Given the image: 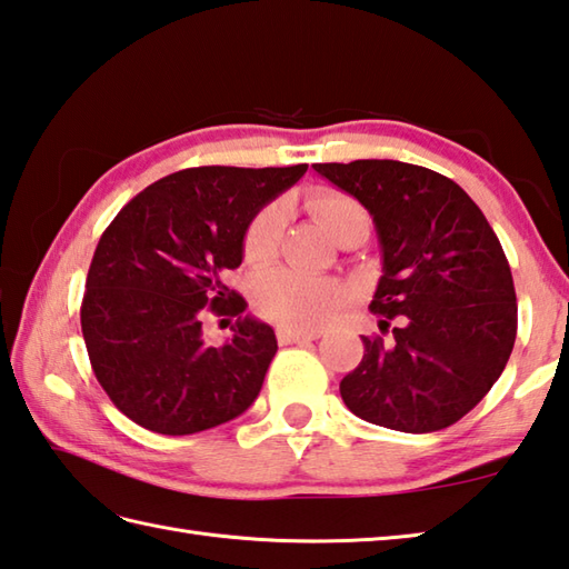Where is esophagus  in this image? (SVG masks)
Wrapping results in <instances>:
<instances>
[{
    "instance_id": "esophagus-1",
    "label": "esophagus",
    "mask_w": 569,
    "mask_h": 569,
    "mask_svg": "<svg viewBox=\"0 0 569 569\" xmlns=\"http://www.w3.org/2000/svg\"><path fill=\"white\" fill-rule=\"evenodd\" d=\"M276 338L281 345H291V342H308L320 338V330H291V328H278Z\"/></svg>"
}]
</instances>
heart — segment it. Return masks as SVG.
Here are the masks:
<instances>
[{
	"label": "heart",
	"instance_id": "b5f03b06",
	"mask_svg": "<svg viewBox=\"0 0 569 569\" xmlns=\"http://www.w3.org/2000/svg\"><path fill=\"white\" fill-rule=\"evenodd\" d=\"M308 214L318 221V227L328 237L338 239L340 233L367 221L365 209L350 194L332 187H316L306 197ZM286 224V204L271 202L251 219L243 233V256L251 263H266L278 253L281 233ZM345 288L332 278L303 276L296 271H271L261 276L253 286V308L261 318L276 322L281 328L308 330L320 328L342 308Z\"/></svg>",
	"mask_w": 569,
	"mask_h": 569
}]
</instances>
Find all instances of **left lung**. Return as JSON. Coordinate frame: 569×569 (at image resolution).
<instances>
[{"mask_svg":"<svg viewBox=\"0 0 569 569\" xmlns=\"http://www.w3.org/2000/svg\"><path fill=\"white\" fill-rule=\"evenodd\" d=\"M313 170L370 211L382 247L370 310L390 338L362 336L342 402L407 433L456 425L496 385L516 342V288L496 231L459 184L427 167L355 160Z\"/></svg>","mask_w":569,"mask_h":569,"instance_id":"8db88e82","label":"left lung"}]
</instances>
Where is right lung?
<instances>
[{"label":"right lung","instance_id":"obj_1","mask_svg":"<svg viewBox=\"0 0 569 569\" xmlns=\"http://www.w3.org/2000/svg\"><path fill=\"white\" fill-rule=\"evenodd\" d=\"M293 167H189L144 187L100 237L86 278L81 330L96 380L122 415L184 437L247 411L278 350L271 326L241 318L247 300L224 286L243 233L306 174ZM239 315L219 349L201 338L209 313Z\"/></svg>","mask_w":569,"mask_h":569}]
</instances>
